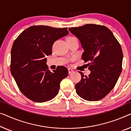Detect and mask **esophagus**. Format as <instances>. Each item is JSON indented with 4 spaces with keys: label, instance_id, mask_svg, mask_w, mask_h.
<instances>
[{
    "label": "esophagus",
    "instance_id": "obj_1",
    "mask_svg": "<svg viewBox=\"0 0 131 131\" xmlns=\"http://www.w3.org/2000/svg\"><path fill=\"white\" fill-rule=\"evenodd\" d=\"M73 72V71L72 69H71V68H68V73H69V74L72 73Z\"/></svg>",
    "mask_w": 131,
    "mask_h": 131
}]
</instances>
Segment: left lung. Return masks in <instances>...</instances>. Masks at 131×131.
Here are the masks:
<instances>
[{"label":"left lung","instance_id":"obj_1","mask_svg":"<svg viewBox=\"0 0 131 131\" xmlns=\"http://www.w3.org/2000/svg\"><path fill=\"white\" fill-rule=\"evenodd\" d=\"M79 39L84 52L82 59L91 73L76 84L77 94L89 101L103 99L114 88L122 72L123 54L119 43L112 32L105 26L86 24L69 28Z\"/></svg>","mask_w":131,"mask_h":131}]
</instances>
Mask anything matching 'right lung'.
<instances>
[{"mask_svg": "<svg viewBox=\"0 0 131 131\" xmlns=\"http://www.w3.org/2000/svg\"><path fill=\"white\" fill-rule=\"evenodd\" d=\"M68 34L67 28L36 25L25 29L13 42L11 73L19 90L30 100L47 102L58 95L60 82L67 77L68 71L59 66L51 72L45 57L52 53L54 41Z\"/></svg>", "mask_w": 131, "mask_h": 131, "instance_id": "1", "label": "right lung"}]
</instances>
